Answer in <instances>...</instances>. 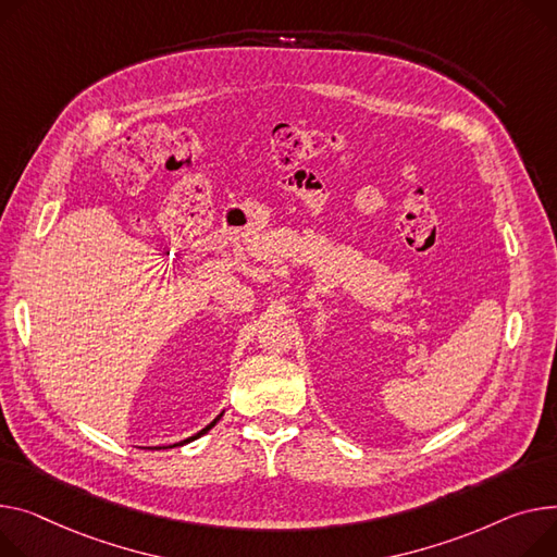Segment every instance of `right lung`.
<instances>
[{
  "instance_id": "1",
  "label": "right lung",
  "mask_w": 557,
  "mask_h": 557,
  "mask_svg": "<svg viewBox=\"0 0 557 557\" xmlns=\"http://www.w3.org/2000/svg\"><path fill=\"white\" fill-rule=\"evenodd\" d=\"M219 417H221V414H219ZM219 417H216V419H214V421H212V423H210V425H206V428H203V430H201V432H197V434H195V436H190V438H185V441H181V443H174V446H183V443H190V441H195V438H199V436H201V434H206V432H208V430H210V428H214V423H216V421H219ZM174 446H170V448H174Z\"/></svg>"
}]
</instances>
